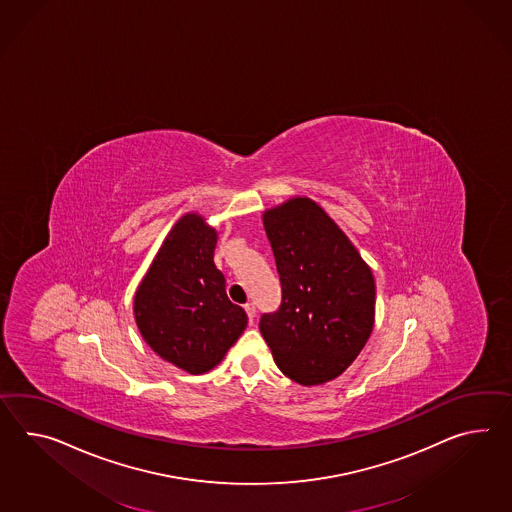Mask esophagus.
Wrapping results in <instances>:
<instances>
[{
	"mask_svg": "<svg viewBox=\"0 0 512 512\" xmlns=\"http://www.w3.org/2000/svg\"><path fill=\"white\" fill-rule=\"evenodd\" d=\"M244 309H246V312H248L250 324H253V318H255V303H253V301H248V303L244 305Z\"/></svg>",
	"mask_w": 512,
	"mask_h": 512,
	"instance_id": "esophagus-1",
	"label": "esophagus"
}]
</instances>
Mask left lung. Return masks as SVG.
Listing matches in <instances>:
<instances>
[{
	"label": "left lung",
	"mask_w": 512,
	"mask_h": 512,
	"mask_svg": "<svg viewBox=\"0 0 512 512\" xmlns=\"http://www.w3.org/2000/svg\"><path fill=\"white\" fill-rule=\"evenodd\" d=\"M281 281V305L259 329L275 364L311 387L335 379L364 348L374 327L372 270L348 237L309 198L264 212Z\"/></svg>",
	"instance_id": "1"
}]
</instances>
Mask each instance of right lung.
Wrapping results in <instances>:
<instances>
[{
  "instance_id": "obj_1",
  "label": "right lung",
  "mask_w": 512,
  "mask_h": 512,
  "mask_svg": "<svg viewBox=\"0 0 512 512\" xmlns=\"http://www.w3.org/2000/svg\"><path fill=\"white\" fill-rule=\"evenodd\" d=\"M214 246L216 233L201 216H183L135 296L144 340L188 374L214 368L248 325L244 309L227 298L224 274L212 261Z\"/></svg>"
}]
</instances>
